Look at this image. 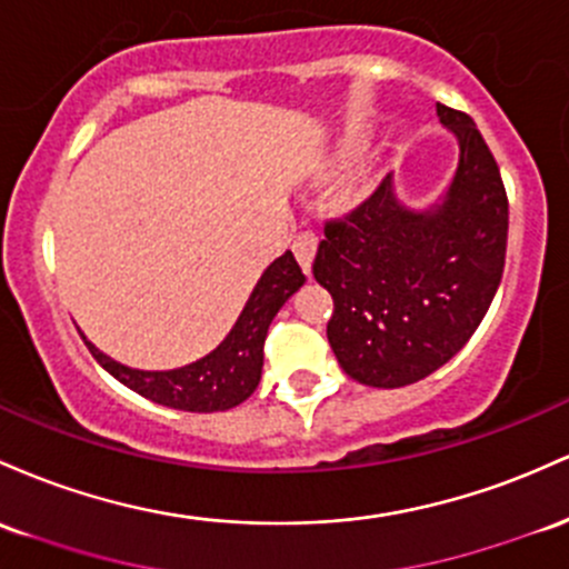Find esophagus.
<instances>
[{
    "label": "esophagus",
    "instance_id": "obj_1",
    "mask_svg": "<svg viewBox=\"0 0 569 569\" xmlns=\"http://www.w3.org/2000/svg\"><path fill=\"white\" fill-rule=\"evenodd\" d=\"M317 244H319V236L315 231H301L296 236V241H292V252H296L298 263L303 266L306 273L311 271V260H315Z\"/></svg>",
    "mask_w": 569,
    "mask_h": 569
}]
</instances>
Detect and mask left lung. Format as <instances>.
<instances>
[{
  "mask_svg": "<svg viewBox=\"0 0 569 569\" xmlns=\"http://www.w3.org/2000/svg\"><path fill=\"white\" fill-rule=\"evenodd\" d=\"M459 142L443 201L413 212L392 177L352 212L325 222L311 271L333 296L328 341L355 381L395 389L449 362L489 311L508 247L500 166L473 118L438 104Z\"/></svg>",
  "mask_w": 569,
  "mask_h": 569,
  "instance_id": "8db88e82",
  "label": "left lung"
}]
</instances>
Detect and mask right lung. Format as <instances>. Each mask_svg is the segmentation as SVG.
Here are the masks:
<instances>
[{"mask_svg":"<svg viewBox=\"0 0 569 569\" xmlns=\"http://www.w3.org/2000/svg\"><path fill=\"white\" fill-rule=\"evenodd\" d=\"M303 282L306 277L301 266L287 250L282 258H277L266 268L226 341L214 352L184 368L137 370L114 362L112 357L99 352L91 341H86V347L91 349L99 366L110 370L120 385L133 389L152 403L196 413L228 411V408L244 403L258 387L260 370H263L268 325Z\"/></svg>","mask_w":569,"mask_h":569,"instance_id":"obj_1","label":"right lung"}]
</instances>
